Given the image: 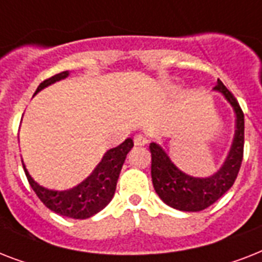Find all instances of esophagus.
Instances as JSON below:
<instances>
[{
	"mask_svg": "<svg viewBox=\"0 0 262 262\" xmlns=\"http://www.w3.org/2000/svg\"><path fill=\"white\" fill-rule=\"evenodd\" d=\"M133 140H135V145H139V147H143L148 143V139L144 135H136Z\"/></svg>",
	"mask_w": 262,
	"mask_h": 262,
	"instance_id": "34e87169",
	"label": "esophagus"
}]
</instances>
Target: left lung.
Listing matches in <instances>:
<instances>
[{"mask_svg": "<svg viewBox=\"0 0 262 262\" xmlns=\"http://www.w3.org/2000/svg\"><path fill=\"white\" fill-rule=\"evenodd\" d=\"M213 91L223 95L224 99L231 104L236 118L232 147L220 170L205 178L193 177L179 170L159 144L151 143L149 145L152 155L151 177L155 191L164 204L179 211L199 212L211 207L234 185L239 172L245 143L244 111L234 95L220 80H217Z\"/></svg>", "mask_w": 262, "mask_h": 262, "instance_id": "obj_1", "label": "left lung"}]
</instances>
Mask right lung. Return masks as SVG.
<instances>
[{
  "label": "right lung",
  "instance_id": "obj_1",
  "mask_svg": "<svg viewBox=\"0 0 262 262\" xmlns=\"http://www.w3.org/2000/svg\"><path fill=\"white\" fill-rule=\"evenodd\" d=\"M68 76H69V72L67 71L45 80L43 83L39 84L38 90L35 91V95L43 88L49 87L59 80L67 79ZM132 148H133V140L126 139L122 144H119L118 147L108 149L103 155L100 163L91 172L90 177H87L83 182H80L75 187L67 189V190H51L39 185L36 181H34L30 172L27 171L24 163H23V167H24L31 187L34 189L39 200L50 211L61 216L72 217V219H88L102 211L114 197L119 172L123 166V162L126 159L127 152L130 151Z\"/></svg>",
  "mask_w": 262,
  "mask_h": 262
}]
</instances>
